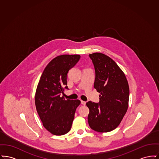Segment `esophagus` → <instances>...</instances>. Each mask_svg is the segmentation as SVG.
I'll return each mask as SVG.
<instances>
[{"mask_svg":"<svg viewBox=\"0 0 159 159\" xmlns=\"http://www.w3.org/2000/svg\"><path fill=\"white\" fill-rule=\"evenodd\" d=\"M86 101H81V104L83 105V106H85L86 105Z\"/></svg>","mask_w":159,"mask_h":159,"instance_id":"1","label":"esophagus"}]
</instances>
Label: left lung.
I'll return each instance as SVG.
<instances>
[{"instance_id":"1","label":"left lung","mask_w":159,"mask_h":159,"mask_svg":"<svg viewBox=\"0 0 159 159\" xmlns=\"http://www.w3.org/2000/svg\"><path fill=\"white\" fill-rule=\"evenodd\" d=\"M89 56L95 70L94 88L100 95L99 103H86L88 123L97 132H108L120 125L127 111L128 82L123 71L108 56L98 52Z\"/></svg>"}]
</instances>
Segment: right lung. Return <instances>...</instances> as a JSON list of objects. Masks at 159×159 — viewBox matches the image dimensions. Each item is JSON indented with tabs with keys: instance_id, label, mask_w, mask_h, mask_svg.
I'll list each match as a JSON object with an SVG mask.
<instances>
[{
	"instance_id": "obj_1",
	"label": "right lung",
	"mask_w": 159,
	"mask_h": 159,
	"mask_svg": "<svg viewBox=\"0 0 159 159\" xmlns=\"http://www.w3.org/2000/svg\"><path fill=\"white\" fill-rule=\"evenodd\" d=\"M80 58L79 55H61L46 66L35 93L36 110L45 128L55 135L70 130L79 99H65L61 94L68 89L67 73Z\"/></svg>"
}]
</instances>
